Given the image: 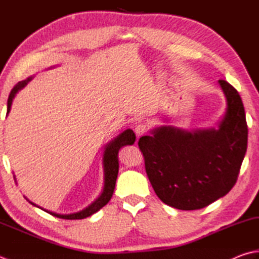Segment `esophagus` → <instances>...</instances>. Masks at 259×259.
I'll return each instance as SVG.
<instances>
[{"label":"esophagus","instance_id":"obj_1","mask_svg":"<svg viewBox=\"0 0 259 259\" xmlns=\"http://www.w3.org/2000/svg\"><path fill=\"white\" fill-rule=\"evenodd\" d=\"M146 132H148V125L146 124H138L135 126V133L138 138L143 136Z\"/></svg>","mask_w":259,"mask_h":259}]
</instances>
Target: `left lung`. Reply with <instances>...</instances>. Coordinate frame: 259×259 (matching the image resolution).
Returning a JSON list of instances; mask_svg holds the SVG:
<instances>
[{"mask_svg":"<svg viewBox=\"0 0 259 259\" xmlns=\"http://www.w3.org/2000/svg\"><path fill=\"white\" fill-rule=\"evenodd\" d=\"M219 83L228 104L219 130L190 133L162 126L139 141L150 183L169 206L185 211L206 207L237 183L247 151L245 108L235 88L224 80Z\"/></svg>","mask_w":259,"mask_h":259,"instance_id":"obj_1","label":"left lung"}]
</instances>
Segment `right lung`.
<instances>
[{"mask_svg": "<svg viewBox=\"0 0 259 259\" xmlns=\"http://www.w3.org/2000/svg\"><path fill=\"white\" fill-rule=\"evenodd\" d=\"M28 79L26 81H22L20 83H18L16 87L11 90V94L9 96L8 99V111L7 114L10 113V109H11V105L14 96H16L17 92L22 89V88L28 83ZM135 142V134L132 130H126L123 132L120 135L117 136V138L111 141V142L107 145L105 154H104V169H105V187L104 192L100 195V197L97 199L96 202L91 204L90 206H88L83 211L74 214H67V215H61V214H56L53 212L51 213L52 215L64 219V220H80V219H84L92 215V214L98 212L101 207H104L107 203L110 201L111 196H113L115 185H116V179L117 175H118V151L120 150L121 146L125 145H131Z\"/></svg>", "mask_w": 259, "mask_h": 259, "instance_id": "obj_1", "label": "right lung"}]
</instances>
